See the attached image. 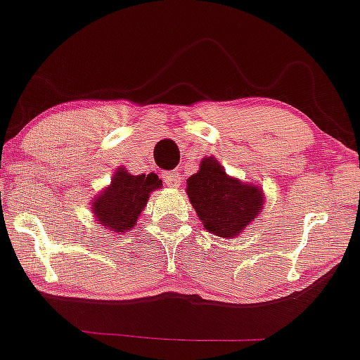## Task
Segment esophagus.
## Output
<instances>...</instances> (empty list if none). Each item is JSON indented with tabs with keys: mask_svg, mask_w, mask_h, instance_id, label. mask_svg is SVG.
Masks as SVG:
<instances>
[{
	"mask_svg": "<svg viewBox=\"0 0 360 360\" xmlns=\"http://www.w3.org/2000/svg\"><path fill=\"white\" fill-rule=\"evenodd\" d=\"M164 183H166L169 188H179L181 186V174L176 171H171V172H166L164 174Z\"/></svg>",
	"mask_w": 360,
	"mask_h": 360,
	"instance_id": "1",
	"label": "esophagus"
}]
</instances>
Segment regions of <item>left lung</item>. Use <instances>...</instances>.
<instances>
[{
  "label": "left lung",
  "instance_id": "8db88e82",
  "mask_svg": "<svg viewBox=\"0 0 360 360\" xmlns=\"http://www.w3.org/2000/svg\"><path fill=\"white\" fill-rule=\"evenodd\" d=\"M189 201L210 233L235 238L259 214L263 191L229 177L214 158H205L199 171L188 179Z\"/></svg>",
  "mask_w": 360,
  "mask_h": 360
}]
</instances>
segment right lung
Listing matches in <instances>:
<instances>
[{
  "instance_id": "obj_1",
  "label": "right lung",
  "mask_w": 360,
  "mask_h": 360,
  "mask_svg": "<svg viewBox=\"0 0 360 360\" xmlns=\"http://www.w3.org/2000/svg\"><path fill=\"white\" fill-rule=\"evenodd\" d=\"M159 188H162V181L154 172L147 176H132L124 167H119L109 188L94 199L92 211L95 218L98 224L110 231H129L136 226L150 193Z\"/></svg>"
}]
</instances>
